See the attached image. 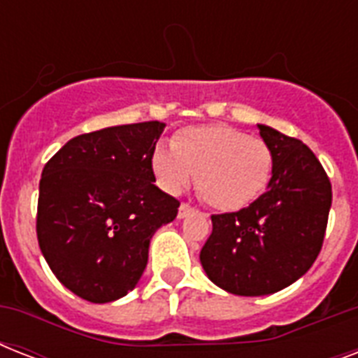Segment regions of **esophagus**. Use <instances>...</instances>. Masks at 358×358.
<instances>
[{
    "mask_svg": "<svg viewBox=\"0 0 358 358\" xmlns=\"http://www.w3.org/2000/svg\"><path fill=\"white\" fill-rule=\"evenodd\" d=\"M195 212V210H193V208L189 206V204H180V208H178V219H184V217H187V215H191V213Z\"/></svg>",
    "mask_w": 358,
    "mask_h": 358,
    "instance_id": "34e87169",
    "label": "esophagus"
}]
</instances>
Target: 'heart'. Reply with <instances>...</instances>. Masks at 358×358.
<instances>
[{"mask_svg":"<svg viewBox=\"0 0 358 358\" xmlns=\"http://www.w3.org/2000/svg\"><path fill=\"white\" fill-rule=\"evenodd\" d=\"M152 173L167 193H180L195 174L202 201L221 212H238L267 189L273 152L260 137L227 124L178 129L171 146L157 145Z\"/></svg>","mask_w":358,"mask_h":358,"instance_id":"heart-1","label":"heart"}]
</instances>
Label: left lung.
Here are the masks:
<instances>
[{
  "label": "left lung",
  "instance_id": "left-lung-1",
  "mask_svg": "<svg viewBox=\"0 0 358 358\" xmlns=\"http://www.w3.org/2000/svg\"><path fill=\"white\" fill-rule=\"evenodd\" d=\"M273 152L267 191L250 206L212 215L202 269L219 288L258 297L288 288L316 262L333 191L322 163L299 139L258 124Z\"/></svg>",
  "mask_w": 358,
  "mask_h": 358
}]
</instances>
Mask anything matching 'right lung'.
Listing matches in <instances>:
<instances>
[{
  "label": "right lung",
  "mask_w": 358,
  "mask_h": 358,
  "mask_svg": "<svg viewBox=\"0 0 358 358\" xmlns=\"http://www.w3.org/2000/svg\"><path fill=\"white\" fill-rule=\"evenodd\" d=\"M163 129L150 120L78 135L44 165L36 238L53 275L81 299L111 303L131 292L152 236L178 213L150 167Z\"/></svg>",
  "instance_id": "right-lung-1"
}]
</instances>
